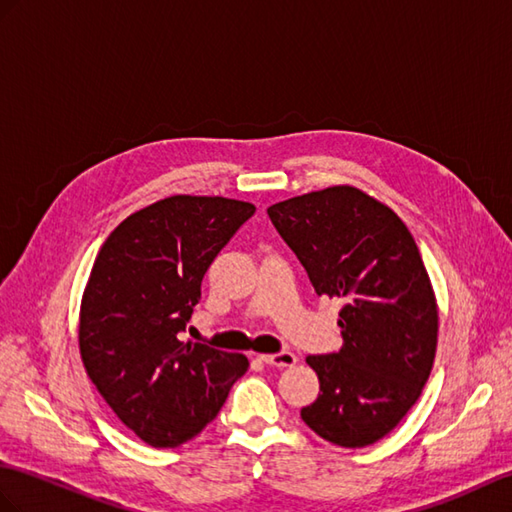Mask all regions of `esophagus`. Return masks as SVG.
Returning <instances> with one entry per match:
<instances>
[{
    "label": "esophagus",
    "instance_id": "34e87169",
    "mask_svg": "<svg viewBox=\"0 0 512 512\" xmlns=\"http://www.w3.org/2000/svg\"><path fill=\"white\" fill-rule=\"evenodd\" d=\"M260 360H263L265 365L286 369V367H293V365L297 363V356H295L293 352H280V354H267V356H260Z\"/></svg>",
    "mask_w": 512,
    "mask_h": 512
}]
</instances>
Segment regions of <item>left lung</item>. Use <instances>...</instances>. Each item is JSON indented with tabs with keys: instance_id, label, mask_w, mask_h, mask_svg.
<instances>
[{
	"instance_id": "left-lung-1",
	"label": "left lung",
	"mask_w": 512,
	"mask_h": 512,
	"mask_svg": "<svg viewBox=\"0 0 512 512\" xmlns=\"http://www.w3.org/2000/svg\"><path fill=\"white\" fill-rule=\"evenodd\" d=\"M267 215L317 295L345 302L341 350L306 358L321 393L302 419L334 445L376 443L415 406L436 354L439 310L413 234L354 186L284 199Z\"/></svg>"
}]
</instances>
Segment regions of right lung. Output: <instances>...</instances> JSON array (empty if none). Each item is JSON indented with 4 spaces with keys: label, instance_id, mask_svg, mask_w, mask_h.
<instances>
[{
    "label": "right lung",
    "instance_id": "right-lung-1",
    "mask_svg": "<svg viewBox=\"0 0 512 512\" xmlns=\"http://www.w3.org/2000/svg\"><path fill=\"white\" fill-rule=\"evenodd\" d=\"M256 213L228 197L173 195L110 232L80 306V354L115 415L152 447H178L217 417L243 354L184 343L210 263Z\"/></svg>",
    "mask_w": 512,
    "mask_h": 512
}]
</instances>
